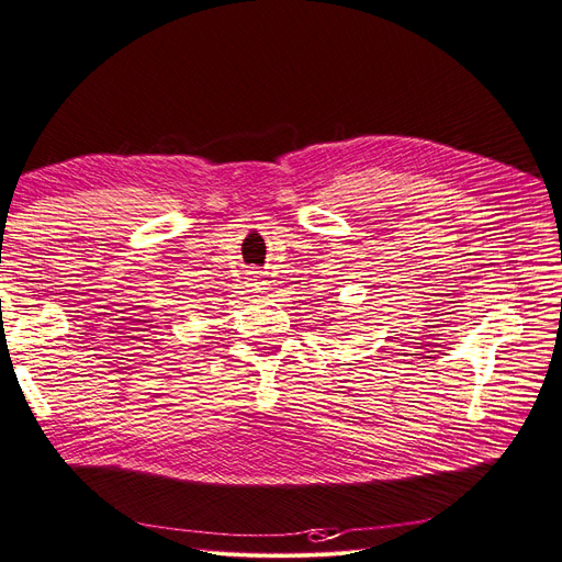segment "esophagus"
Returning <instances> with one entry per match:
<instances>
[{
	"label": "esophagus",
	"instance_id": "obj_1",
	"mask_svg": "<svg viewBox=\"0 0 562 562\" xmlns=\"http://www.w3.org/2000/svg\"><path fill=\"white\" fill-rule=\"evenodd\" d=\"M245 286H247L249 294H261L266 289V280H263L259 270H252V273H249L247 280H245Z\"/></svg>",
	"mask_w": 562,
	"mask_h": 562
}]
</instances>
